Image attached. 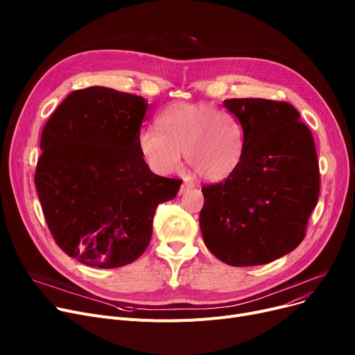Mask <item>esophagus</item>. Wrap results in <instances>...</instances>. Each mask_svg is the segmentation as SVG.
I'll return each instance as SVG.
<instances>
[{
  "label": "esophagus",
  "mask_w": 355,
  "mask_h": 355,
  "mask_svg": "<svg viewBox=\"0 0 355 355\" xmlns=\"http://www.w3.org/2000/svg\"><path fill=\"white\" fill-rule=\"evenodd\" d=\"M194 187V184L193 182H190V181H184L182 184H181V189H180V193H184V191H187V190H190V189H193Z\"/></svg>",
  "instance_id": "1"
}]
</instances>
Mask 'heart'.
<instances>
[{
  "mask_svg": "<svg viewBox=\"0 0 355 355\" xmlns=\"http://www.w3.org/2000/svg\"><path fill=\"white\" fill-rule=\"evenodd\" d=\"M157 127L138 135L139 154L155 174L177 171L182 153L194 175L211 182L230 177L243 161V128L229 112L178 102L159 112Z\"/></svg>",
  "mask_w": 355,
  "mask_h": 355,
  "instance_id": "obj_1",
  "label": "heart"
}]
</instances>
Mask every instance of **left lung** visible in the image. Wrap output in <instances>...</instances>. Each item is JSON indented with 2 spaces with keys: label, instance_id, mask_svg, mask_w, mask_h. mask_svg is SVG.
Instances as JSON below:
<instances>
[{
  "label": "left lung",
  "instance_id": "left-lung-1",
  "mask_svg": "<svg viewBox=\"0 0 355 355\" xmlns=\"http://www.w3.org/2000/svg\"><path fill=\"white\" fill-rule=\"evenodd\" d=\"M245 134V157L225 181L204 185L200 229L230 266L266 265L301 245L320 196L309 128L291 103L227 99Z\"/></svg>",
  "mask_w": 355,
  "mask_h": 355
}]
</instances>
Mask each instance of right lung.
I'll return each mask as SVG.
<instances>
[{
  "label": "right lung",
  "instance_id": "obj_1",
  "mask_svg": "<svg viewBox=\"0 0 355 355\" xmlns=\"http://www.w3.org/2000/svg\"><path fill=\"white\" fill-rule=\"evenodd\" d=\"M148 102L92 86L71 92L42 132L34 184L58 246L86 266L129 265L148 248L155 210L182 181L154 174L138 149Z\"/></svg>",
  "mask_w": 355,
  "mask_h": 355
}]
</instances>
